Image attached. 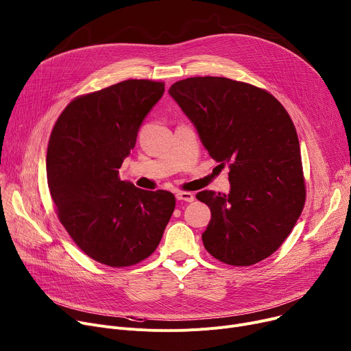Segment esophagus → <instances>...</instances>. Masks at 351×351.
Wrapping results in <instances>:
<instances>
[{"label": "esophagus", "mask_w": 351, "mask_h": 351, "mask_svg": "<svg viewBox=\"0 0 351 351\" xmlns=\"http://www.w3.org/2000/svg\"><path fill=\"white\" fill-rule=\"evenodd\" d=\"M176 199L191 203V202L195 200V196L191 192H182V191H179V192H176Z\"/></svg>", "instance_id": "obj_1"}]
</instances>
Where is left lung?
<instances>
[{
    "instance_id": "obj_1",
    "label": "left lung",
    "mask_w": 351,
    "mask_h": 351,
    "mask_svg": "<svg viewBox=\"0 0 351 351\" xmlns=\"http://www.w3.org/2000/svg\"><path fill=\"white\" fill-rule=\"evenodd\" d=\"M169 95L195 124L208 155L230 168L228 195H196L212 212L202 234L204 248L236 267L268 258L291 234L306 199L288 111L267 90L227 77L179 80Z\"/></svg>"
}]
</instances>
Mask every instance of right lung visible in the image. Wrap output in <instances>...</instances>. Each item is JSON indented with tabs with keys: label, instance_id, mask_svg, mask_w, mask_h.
Here are the masks:
<instances>
[{
	"label": "right lung",
	"instance_id": "obj_1",
	"mask_svg": "<svg viewBox=\"0 0 351 351\" xmlns=\"http://www.w3.org/2000/svg\"><path fill=\"white\" fill-rule=\"evenodd\" d=\"M163 91L162 82L130 79L79 96L49 138L46 173L58 217L86 255L112 268L148 258L175 210L171 192L138 189L119 176Z\"/></svg>",
	"mask_w": 351,
	"mask_h": 351
}]
</instances>
